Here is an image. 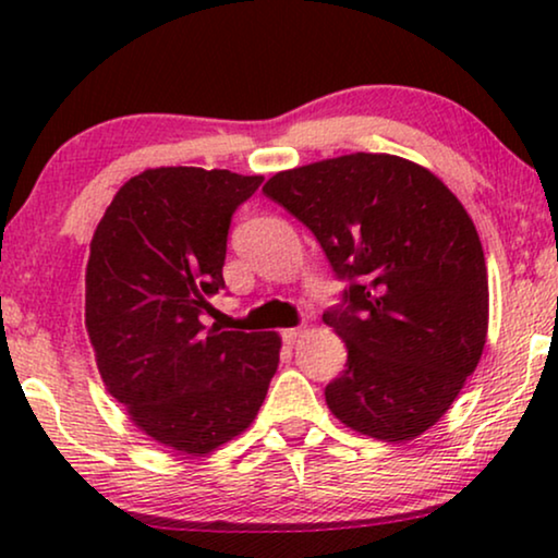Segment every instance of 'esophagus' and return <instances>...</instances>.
Masks as SVG:
<instances>
[{
    "label": "esophagus",
    "instance_id": "1",
    "mask_svg": "<svg viewBox=\"0 0 558 558\" xmlns=\"http://www.w3.org/2000/svg\"><path fill=\"white\" fill-rule=\"evenodd\" d=\"M304 335L302 327H287V330H281V340L287 342V345H294L296 340H300Z\"/></svg>",
    "mask_w": 558,
    "mask_h": 558
}]
</instances>
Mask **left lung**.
<instances>
[{
	"label": "left lung",
	"instance_id": "left-lung-1",
	"mask_svg": "<svg viewBox=\"0 0 558 558\" xmlns=\"http://www.w3.org/2000/svg\"><path fill=\"white\" fill-rule=\"evenodd\" d=\"M264 193L348 281L323 315L348 348L327 407L373 439L418 437L452 407L487 338L485 254L468 210L426 167L371 151L277 172Z\"/></svg>",
	"mask_w": 558,
	"mask_h": 558
}]
</instances>
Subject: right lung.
Returning a JSON list of instances; mask_svg holds the SVG:
<instances>
[{"label": "right lung", "mask_w": 558, "mask_h": 558, "mask_svg": "<svg viewBox=\"0 0 558 558\" xmlns=\"http://www.w3.org/2000/svg\"><path fill=\"white\" fill-rule=\"evenodd\" d=\"M262 174L144 170L113 195L86 266V330L106 391L159 445L208 454L254 422L279 365L277 332L205 330L226 287L228 228Z\"/></svg>", "instance_id": "add662e5"}]
</instances>
